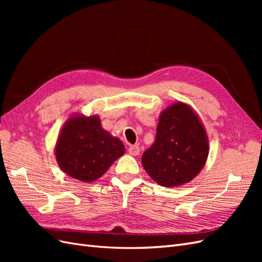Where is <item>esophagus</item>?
I'll return each mask as SVG.
<instances>
[{"instance_id": "1", "label": "esophagus", "mask_w": 262, "mask_h": 262, "mask_svg": "<svg viewBox=\"0 0 262 262\" xmlns=\"http://www.w3.org/2000/svg\"><path fill=\"white\" fill-rule=\"evenodd\" d=\"M129 153L131 155H134V156L139 155L140 154V147L138 145H131V146H129Z\"/></svg>"}]
</instances>
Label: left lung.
<instances>
[{
	"instance_id": "left-lung-1",
	"label": "left lung",
	"mask_w": 262,
	"mask_h": 262,
	"mask_svg": "<svg viewBox=\"0 0 262 262\" xmlns=\"http://www.w3.org/2000/svg\"><path fill=\"white\" fill-rule=\"evenodd\" d=\"M209 154L207 134L189 106L177 102L162 113L153 145L142 155V165L157 184L184 185L194 178Z\"/></svg>"
}]
</instances>
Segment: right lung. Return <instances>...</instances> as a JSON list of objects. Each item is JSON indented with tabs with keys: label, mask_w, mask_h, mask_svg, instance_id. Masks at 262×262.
<instances>
[{
	"label": "right lung",
	"mask_w": 262,
	"mask_h": 262,
	"mask_svg": "<svg viewBox=\"0 0 262 262\" xmlns=\"http://www.w3.org/2000/svg\"><path fill=\"white\" fill-rule=\"evenodd\" d=\"M123 153L121 141L102 129L96 116L70 119L55 147L60 168L84 182L101 177Z\"/></svg>",
	"instance_id": "obj_1"
}]
</instances>
